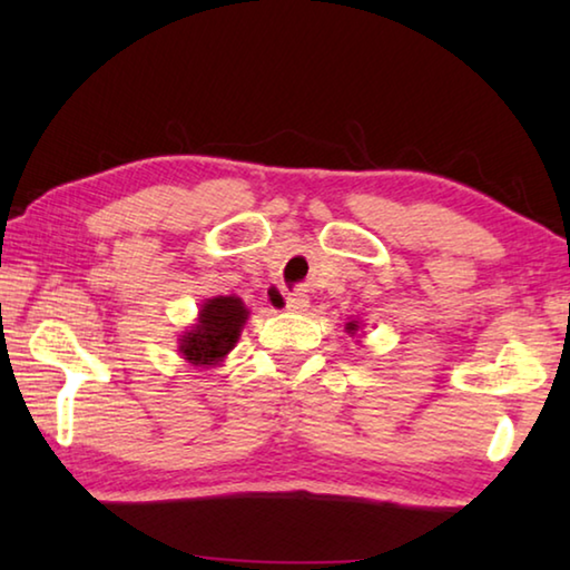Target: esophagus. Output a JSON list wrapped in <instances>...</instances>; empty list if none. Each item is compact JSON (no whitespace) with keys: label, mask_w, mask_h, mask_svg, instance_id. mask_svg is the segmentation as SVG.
<instances>
[{"label":"esophagus","mask_w":570,"mask_h":570,"mask_svg":"<svg viewBox=\"0 0 570 570\" xmlns=\"http://www.w3.org/2000/svg\"><path fill=\"white\" fill-rule=\"evenodd\" d=\"M306 306H308V296L306 294H286L284 296V308H286V312L298 314V312H306Z\"/></svg>","instance_id":"1"}]
</instances>
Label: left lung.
<instances>
[{
    "mask_svg": "<svg viewBox=\"0 0 570 570\" xmlns=\"http://www.w3.org/2000/svg\"><path fill=\"white\" fill-rule=\"evenodd\" d=\"M356 330H360V324H356V322L346 324V332H350V334H356Z\"/></svg>",
    "mask_w": 570,
    "mask_h": 570,
    "instance_id": "8db88e82",
    "label": "left lung"
}]
</instances>
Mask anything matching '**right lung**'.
<instances>
[{"label":"right lung","mask_w":570,"mask_h":570,"mask_svg":"<svg viewBox=\"0 0 570 570\" xmlns=\"http://www.w3.org/2000/svg\"><path fill=\"white\" fill-rule=\"evenodd\" d=\"M248 308L238 296H214L200 306L198 322L180 336L178 352L193 366H214L234 350Z\"/></svg>","instance_id":"right-lung-1"}]
</instances>
